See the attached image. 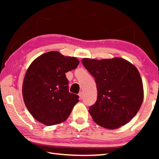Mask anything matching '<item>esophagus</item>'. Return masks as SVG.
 Returning a JSON list of instances; mask_svg holds the SVG:
<instances>
[{
  "label": "esophagus",
  "mask_w": 159,
  "mask_h": 159,
  "mask_svg": "<svg viewBox=\"0 0 159 159\" xmlns=\"http://www.w3.org/2000/svg\"><path fill=\"white\" fill-rule=\"evenodd\" d=\"M79 97H80V98L82 99L83 97V92H80L79 94Z\"/></svg>",
  "instance_id": "1"
}]
</instances>
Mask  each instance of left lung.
<instances>
[{
  "mask_svg": "<svg viewBox=\"0 0 159 159\" xmlns=\"http://www.w3.org/2000/svg\"><path fill=\"white\" fill-rule=\"evenodd\" d=\"M82 63L95 79L98 89L97 101L89 108L94 121L107 129L128 123L143 101V85L138 69L122 58H84Z\"/></svg>",
  "mask_w": 159,
  "mask_h": 159,
  "instance_id": "left-lung-1",
  "label": "left lung"
}]
</instances>
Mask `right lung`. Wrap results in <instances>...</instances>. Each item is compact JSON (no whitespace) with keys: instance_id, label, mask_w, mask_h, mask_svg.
Instances as JSON below:
<instances>
[{"instance_id":"add662e5","label":"right lung","mask_w":159,"mask_h":159,"mask_svg":"<svg viewBox=\"0 0 159 159\" xmlns=\"http://www.w3.org/2000/svg\"><path fill=\"white\" fill-rule=\"evenodd\" d=\"M79 64L76 57L51 51L36 58L26 71L22 86L24 102L38 121L47 125L66 120L79 102V95L69 92L66 73Z\"/></svg>"}]
</instances>
